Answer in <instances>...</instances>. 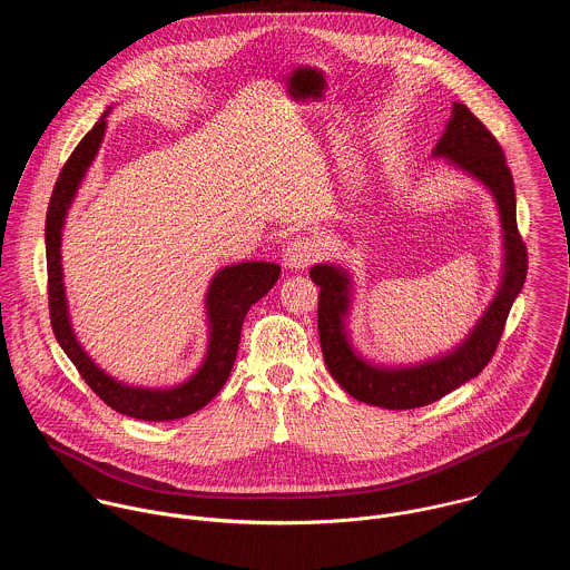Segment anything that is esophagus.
Returning <instances> with one entry per match:
<instances>
[{
    "label": "esophagus",
    "instance_id": "34e87169",
    "mask_svg": "<svg viewBox=\"0 0 570 570\" xmlns=\"http://www.w3.org/2000/svg\"><path fill=\"white\" fill-rule=\"evenodd\" d=\"M318 256H321L318 245L314 244L312 239H307V237L294 239V242L285 245V249H283V263L289 269H307Z\"/></svg>",
    "mask_w": 570,
    "mask_h": 570
}]
</instances>
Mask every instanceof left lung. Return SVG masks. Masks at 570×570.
Instances as JSON below:
<instances>
[{"label":"left lung","mask_w":570,"mask_h":570,"mask_svg":"<svg viewBox=\"0 0 570 570\" xmlns=\"http://www.w3.org/2000/svg\"><path fill=\"white\" fill-rule=\"evenodd\" d=\"M432 158H445L454 168L481 181L495 199L502 226V276L500 287L470 335L441 357L412 366H380L362 357L346 333L351 312V274L333 263L309 269L321 287L318 333L326 368L333 380L357 402L389 410L421 407L445 397L488 366L513 301L527 278V245L515 224V188L498 140L463 105L454 102L452 118L432 149Z\"/></svg>","instance_id":"left-lung-1"}]
</instances>
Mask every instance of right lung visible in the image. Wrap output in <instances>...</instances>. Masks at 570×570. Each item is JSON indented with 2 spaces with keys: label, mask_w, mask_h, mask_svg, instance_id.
<instances>
[{
  "label": "right lung",
  "mask_w": 570,
  "mask_h": 570,
  "mask_svg": "<svg viewBox=\"0 0 570 570\" xmlns=\"http://www.w3.org/2000/svg\"><path fill=\"white\" fill-rule=\"evenodd\" d=\"M107 114L91 127L79 147L72 151L70 160L61 168L55 184L48 217H46V258H48V298H50V323L57 342L72 360L87 386L120 414L142 419V421H173L188 416L206 406L228 382L242 326L247 309L258 303L278 281L281 267L265 261H245L219 269L206 292V316H208V348L202 366L181 384L170 389H145L129 386L111 375H107L81 346L70 323L63 267H61V235L66 226L68 210L77 197L82 177L94 163L105 129Z\"/></svg>",
  "instance_id": "add662e5"
}]
</instances>
